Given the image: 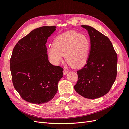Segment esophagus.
Returning a JSON list of instances; mask_svg holds the SVG:
<instances>
[{"instance_id":"34e87169","label":"esophagus","mask_w":129,"mask_h":129,"mask_svg":"<svg viewBox=\"0 0 129 129\" xmlns=\"http://www.w3.org/2000/svg\"><path fill=\"white\" fill-rule=\"evenodd\" d=\"M68 71H67V70H66V69H64L63 70V74H64V75H66V74H67V73H68Z\"/></svg>"}]
</instances>
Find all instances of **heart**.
Wrapping results in <instances>:
<instances>
[{"mask_svg":"<svg viewBox=\"0 0 129 129\" xmlns=\"http://www.w3.org/2000/svg\"><path fill=\"white\" fill-rule=\"evenodd\" d=\"M90 48V43L86 36L70 30L55 38L53 46L48 49V53L54 64H59L65 55L69 65L74 68H80L87 63Z\"/></svg>","mask_w":129,"mask_h":129,"instance_id":"obj_1","label":"heart"}]
</instances>
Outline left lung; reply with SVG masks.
<instances>
[{"instance_id":"1","label":"left lung","mask_w":129,"mask_h":129,"mask_svg":"<svg viewBox=\"0 0 129 129\" xmlns=\"http://www.w3.org/2000/svg\"><path fill=\"white\" fill-rule=\"evenodd\" d=\"M81 26L88 30L91 48L86 64L77 72L74 89L81 96L94 99L107 94L115 81L117 55L107 36L91 26Z\"/></svg>"}]
</instances>
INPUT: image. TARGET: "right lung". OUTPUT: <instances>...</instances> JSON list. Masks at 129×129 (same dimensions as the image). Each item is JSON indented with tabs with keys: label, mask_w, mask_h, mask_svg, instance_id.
Masks as SVG:
<instances>
[{
	"label": "right lung",
	"mask_w": 129,
	"mask_h": 129,
	"mask_svg": "<svg viewBox=\"0 0 129 129\" xmlns=\"http://www.w3.org/2000/svg\"><path fill=\"white\" fill-rule=\"evenodd\" d=\"M55 26L35 29L15 45L10 59L13 86L22 99L40 104L48 102L56 93L63 69L48 61L46 44Z\"/></svg>",
	"instance_id": "1"
}]
</instances>
